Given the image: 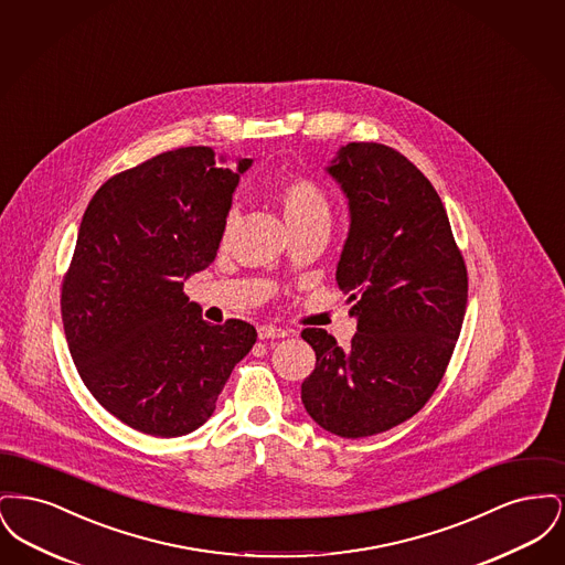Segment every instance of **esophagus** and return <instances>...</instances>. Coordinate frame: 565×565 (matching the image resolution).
I'll list each match as a JSON object with an SVG mask.
<instances>
[{"label": "esophagus", "instance_id": "1", "mask_svg": "<svg viewBox=\"0 0 565 565\" xmlns=\"http://www.w3.org/2000/svg\"><path fill=\"white\" fill-rule=\"evenodd\" d=\"M258 337L265 341V339H284L288 337V330L286 328H279V326H260L258 328Z\"/></svg>", "mask_w": 565, "mask_h": 565}]
</instances>
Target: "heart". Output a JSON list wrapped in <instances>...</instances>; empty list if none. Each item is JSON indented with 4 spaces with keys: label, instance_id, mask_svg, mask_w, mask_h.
<instances>
[{
    "label": "heart",
    "instance_id": "obj_1",
    "mask_svg": "<svg viewBox=\"0 0 565 565\" xmlns=\"http://www.w3.org/2000/svg\"><path fill=\"white\" fill-rule=\"evenodd\" d=\"M270 192L277 199L281 214L286 217L292 233L311 231V228H322L328 233L332 222V207H330L328 194L318 182L302 175L281 178L270 184ZM228 235H231V220H226L224 224L222 239L226 242Z\"/></svg>",
    "mask_w": 565,
    "mask_h": 565
}]
</instances>
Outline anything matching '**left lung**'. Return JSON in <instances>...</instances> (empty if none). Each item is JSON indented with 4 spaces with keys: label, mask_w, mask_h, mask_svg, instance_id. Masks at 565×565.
I'll return each mask as SVG.
<instances>
[{
    "label": "left lung",
    "mask_w": 565,
    "mask_h": 565,
    "mask_svg": "<svg viewBox=\"0 0 565 565\" xmlns=\"http://www.w3.org/2000/svg\"><path fill=\"white\" fill-rule=\"evenodd\" d=\"M326 171L350 201L337 284L358 332L341 350L322 328L302 330L316 369L300 398L323 430L362 438L430 401L456 350L468 273L438 192L401 152L353 141Z\"/></svg>",
    "instance_id": "1"
}]
</instances>
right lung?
<instances>
[{"label":"right lung","mask_w":565,"mask_h":565,"mask_svg":"<svg viewBox=\"0 0 565 565\" xmlns=\"http://www.w3.org/2000/svg\"><path fill=\"white\" fill-rule=\"evenodd\" d=\"M207 146L116 173L82 215L61 318L84 385L134 430L173 438L203 426L256 343L242 320L205 322L184 279L214 263L237 171Z\"/></svg>","instance_id":"right-lung-1"}]
</instances>
